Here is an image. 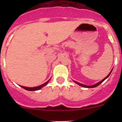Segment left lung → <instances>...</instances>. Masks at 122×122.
Returning <instances> with one entry per match:
<instances>
[{
	"label": "left lung",
	"instance_id": "obj_1",
	"mask_svg": "<svg viewBox=\"0 0 122 122\" xmlns=\"http://www.w3.org/2000/svg\"><path fill=\"white\" fill-rule=\"evenodd\" d=\"M112 70H111V71H110V73H109V74H108L107 76L106 77H105V78H103V79L102 80H101L100 81L98 82V83H96V84H94V85H92V86H86V85L83 84H81V83H78V82L76 81H74V80H73V81L74 82V83H76V84H78V85H79V86H81V87H85V88H94V87H97V86H99V84H100L101 83H103V82L106 79V78H107L108 77H109V76H110V74H111V72H112Z\"/></svg>",
	"mask_w": 122,
	"mask_h": 122
}]
</instances>
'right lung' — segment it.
<instances>
[{"mask_svg":"<svg viewBox=\"0 0 122 122\" xmlns=\"http://www.w3.org/2000/svg\"><path fill=\"white\" fill-rule=\"evenodd\" d=\"M50 79L48 81H47L46 82V83H44V84H42V85H41V86H37V87H25V86H20V87H22L23 88H24V89L26 90H28V91H36V90H40L41 88H42V87H44V86H46V84L48 83V82L50 81Z\"/></svg>","mask_w":122,"mask_h":122,"instance_id":"right-lung-1","label":"right lung"}]
</instances>
